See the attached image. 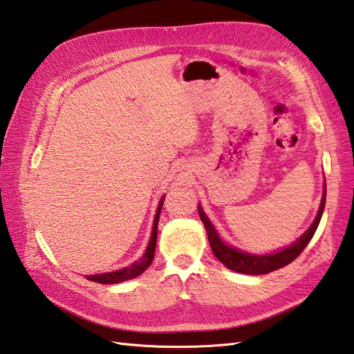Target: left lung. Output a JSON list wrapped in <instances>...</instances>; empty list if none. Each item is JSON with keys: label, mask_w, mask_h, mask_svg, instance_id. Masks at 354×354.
Returning a JSON list of instances; mask_svg holds the SVG:
<instances>
[{"label": "left lung", "mask_w": 354, "mask_h": 354, "mask_svg": "<svg viewBox=\"0 0 354 354\" xmlns=\"http://www.w3.org/2000/svg\"><path fill=\"white\" fill-rule=\"evenodd\" d=\"M324 205H326V190H324V194H322V201H321V205L318 209L317 219H315V222L312 223V227L307 230L304 234L299 237L292 246L286 248V250H281L278 252L269 254V255H251V254L239 251V250H236V248L225 245L221 240V237L217 236V232L212 225V222L208 221L205 213L202 212V208L198 207V209H199L201 221L205 225L209 246H212V250L217 257V260L223 263V265L228 269L236 270V272L248 274V275H263V274H269V272H272V270H277L280 268H284L286 265H289V263H292L299 254L304 251V248L307 246V243L310 242L313 234H315V231H317V228H318L322 212H324Z\"/></svg>", "instance_id": "obj_1"}]
</instances>
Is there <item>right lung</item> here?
<instances>
[{
  "mask_svg": "<svg viewBox=\"0 0 354 354\" xmlns=\"http://www.w3.org/2000/svg\"><path fill=\"white\" fill-rule=\"evenodd\" d=\"M162 202L164 199H161L160 205H158L156 214H155V222H153V230H152V237H150V242L147 250L142 255L141 260L135 261L133 265H131L129 268L120 269L115 270V272H108V274H99V275H88L86 278L89 281L94 283H100V284H115V283H122L126 280H132V278L141 275L145 270L152 265L153 261V255H155V246H156V230H158V221H160V213L162 208Z\"/></svg>",
  "mask_w": 354,
  "mask_h": 354,
  "instance_id": "obj_1",
  "label": "right lung"
}]
</instances>
